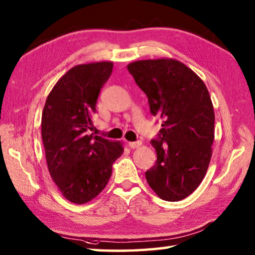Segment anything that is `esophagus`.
<instances>
[{
    "label": "esophagus",
    "instance_id": "esophagus-1",
    "mask_svg": "<svg viewBox=\"0 0 255 255\" xmlns=\"http://www.w3.org/2000/svg\"><path fill=\"white\" fill-rule=\"evenodd\" d=\"M140 145H141V141H129V143H128L129 148H132V149L138 148Z\"/></svg>",
    "mask_w": 255,
    "mask_h": 255
}]
</instances>
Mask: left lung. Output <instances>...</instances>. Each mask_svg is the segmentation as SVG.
<instances>
[{"mask_svg": "<svg viewBox=\"0 0 255 255\" xmlns=\"http://www.w3.org/2000/svg\"><path fill=\"white\" fill-rule=\"evenodd\" d=\"M162 120L152 139L157 161L146 171L149 187L163 200L179 201L199 187L208 169L215 114L207 86L195 72L172 58L137 60L127 66Z\"/></svg>", "mask_w": 255, "mask_h": 255, "instance_id": "obj_1", "label": "left lung"}]
</instances>
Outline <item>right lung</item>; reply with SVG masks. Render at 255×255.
I'll return each instance as SVG.
<instances>
[{"label":"right lung","instance_id":"right-lung-1","mask_svg":"<svg viewBox=\"0 0 255 255\" xmlns=\"http://www.w3.org/2000/svg\"><path fill=\"white\" fill-rule=\"evenodd\" d=\"M112 67L111 62L72 67L55 84L42 110L41 137L49 173L73 204L96 198L110 179L112 164L124 153L120 141L90 133L99 93Z\"/></svg>","mask_w":255,"mask_h":255}]
</instances>
